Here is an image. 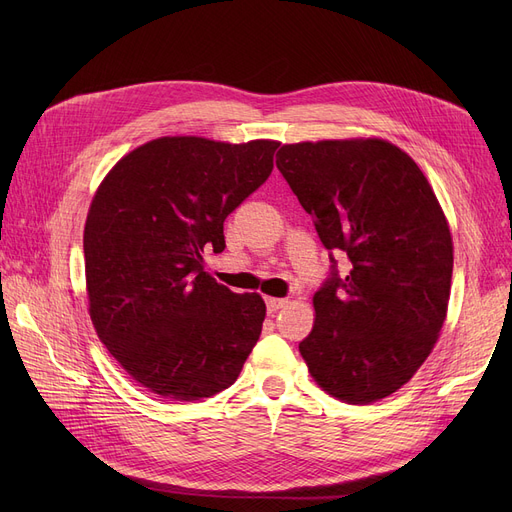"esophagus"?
I'll return each mask as SVG.
<instances>
[{"mask_svg": "<svg viewBox=\"0 0 512 512\" xmlns=\"http://www.w3.org/2000/svg\"><path fill=\"white\" fill-rule=\"evenodd\" d=\"M288 301L286 299H276V297H267L265 299V307H267V313H276L278 309L286 307Z\"/></svg>", "mask_w": 512, "mask_h": 512, "instance_id": "esophagus-1", "label": "esophagus"}]
</instances>
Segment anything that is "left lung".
Segmentation results:
<instances>
[{
	"label": "left lung",
	"mask_w": 512,
	"mask_h": 512,
	"mask_svg": "<svg viewBox=\"0 0 512 512\" xmlns=\"http://www.w3.org/2000/svg\"><path fill=\"white\" fill-rule=\"evenodd\" d=\"M276 166L351 270L315 292L299 351L311 378L348 405L405 386L444 326L452 236L442 205L409 153L384 139L282 145Z\"/></svg>",
	"instance_id": "8db88e82"
}]
</instances>
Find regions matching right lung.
<instances>
[{"label":"right lung","mask_w":512,"mask_h":512,"mask_svg":"<svg viewBox=\"0 0 512 512\" xmlns=\"http://www.w3.org/2000/svg\"><path fill=\"white\" fill-rule=\"evenodd\" d=\"M278 141L159 137L105 174L85 222L93 328L151 394L193 402L232 386L259 340L265 303L203 270L224 220L274 170Z\"/></svg>","instance_id":"right-lung-1"}]
</instances>
